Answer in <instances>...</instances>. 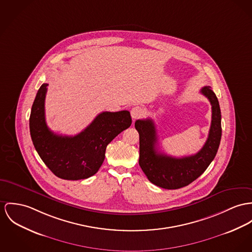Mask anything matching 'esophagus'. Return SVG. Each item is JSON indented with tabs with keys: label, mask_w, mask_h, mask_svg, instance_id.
<instances>
[{
	"label": "esophagus",
	"mask_w": 252,
	"mask_h": 252,
	"mask_svg": "<svg viewBox=\"0 0 252 252\" xmlns=\"http://www.w3.org/2000/svg\"><path fill=\"white\" fill-rule=\"evenodd\" d=\"M144 109L141 107V106H139V105H137V106H134L132 109H131V111H130V114H131V117H132V119L133 120H136V119H139V118H141V117L144 115Z\"/></svg>",
	"instance_id": "1"
}]
</instances>
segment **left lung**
I'll return each instance as SVG.
<instances>
[{"label": "left lung", "mask_w": 252, "mask_h": 252, "mask_svg": "<svg viewBox=\"0 0 252 252\" xmlns=\"http://www.w3.org/2000/svg\"><path fill=\"white\" fill-rule=\"evenodd\" d=\"M200 93L212 105V121L208 138L202 149L194 155L175 158L157 151V134L152 119L137 120L139 133V165L148 179L156 186L172 190L185 187L205 172L217 155L221 138V114L219 100L210 86L201 88Z\"/></svg>", "instance_id": "1"}]
</instances>
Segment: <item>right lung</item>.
Masks as SVG:
<instances>
[{"mask_svg":"<svg viewBox=\"0 0 252 252\" xmlns=\"http://www.w3.org/2000/svg\"><path fill=\"white\" fill-rule=\"evenodd\" d=\"M47 86L48 83H43L39 88L30 117V131L34 148L46 166L59 178H88L100 168L107 145L130 126V113L127 110L105 111L77 135H58L46 124Z\"/></svg>","mask_w":252,"mask_h":252,"instance_id":"add662e5","label":"right lung"}]
</instances>
